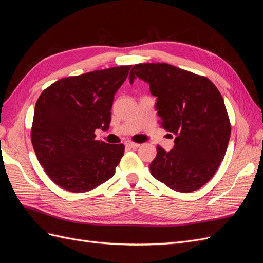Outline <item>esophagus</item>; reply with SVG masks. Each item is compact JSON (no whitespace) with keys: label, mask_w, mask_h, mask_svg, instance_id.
Wrapping results in <instances>:
<instances>
[{"label":"esophagus","mask_w":263,"mask_h":263,"mask_svg":"<svg viewBox=\"0 0 263 263\" xmlns=\"http://www.w3.org/2000/svg\"><path fill=\"white\" fill-rule=\"evenodd\" d=\"M125 145L128 148H138L140 146L139 144H136V142H133V141H126Z\"/></svg>","instance_id":"obj_1"}]
</instances>
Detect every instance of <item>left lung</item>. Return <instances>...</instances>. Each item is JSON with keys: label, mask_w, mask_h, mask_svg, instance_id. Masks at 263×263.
<instances>
[{"label": "left lung", "mask_w": 263, "mask_h": 263, "mask_svg": "<svg viewBox=\"0 0 263 263\" xmlns=\"http://www.w3.org/2000/svg\"><path fill=\"white\" fill-rule=\"evenodd\" d=\"M139 78L157 98L161 127L176 135L173 149L157 147L150 163L153 177L178 192L205 185L225 157L230 123L221 94L208 78L168 63H140L129 73Z\"/></svg>", "instance_id": "8db88e82"}]
</instances>
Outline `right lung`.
I'll return each instance as SVG.
<instances>
[{"mask_svg":"<svg viewBox=\"0 0 263 263\" xmlns=\"http://www.w3.org/2000/svg\"><path fill=\"white\" fill-rule=\"evenodd\" d=\"M130 68L61 79L38 98L31 144L47 176L60 187L86 192L114 176L125 147L95 140L94 133L108 129L114 95Z\"/></svg>","mask_w":263,"mask_h":263,"instance_id":"obj_1","label":"right lung"}]
</instances>
